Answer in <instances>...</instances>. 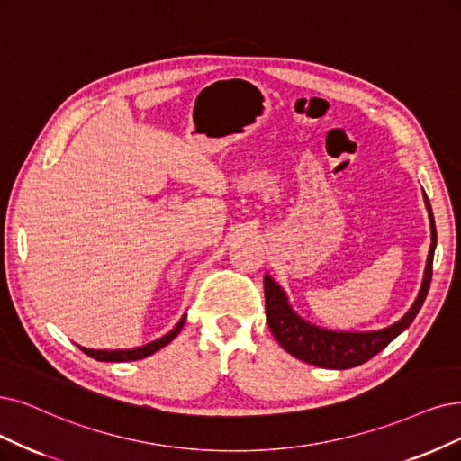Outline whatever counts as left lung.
<instances>
[{
	"instance_id": "1",
	"label": "left lung",
	"mask_w": 461,
	"mask_h": 461,
	"mask_svg": "<svg viewBox=\"0 0 461 461\" xmlns=\"http://www.w3.org/2000/svg\"><path fill=\"white\" fill-rule=\"evenodd\" d=\"M423 201H425V207H428L429 224H431V247L428 254V264H425L421 288L418 293V298L412 303V308L391 327H385L380 330H370V332L329 330V329L317 327L293 310V305L288 303V296L279 283L271 279L269 274L264 276L267 325L285 351H288L291 355H294L296 359L313 366L346 370V368H353L366 363L374 355H378L384 348H387V344L393 342L401 332H404L408 327H411V322L416 319L418 312L421 310L425 296L429 293L431 276H433V257H435V247H437V230H435L433 211L425 192H423Z\"/></svg>"
}]
</instances>
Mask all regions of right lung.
Returning <instances> with one entry per match:
<instances>
[{
    "instance_id": "right-lung-1",
    "label": "right lung",
    "mask_w": 461,
    "mask_h": 461,
    "mask_svg": "<svg viewBox=\"0 0 461 461\" xmlns=\"http://www.w3.org/2000/svg\"><path fill=\"white\" fill-rule=\"evenodd\" d=\"M185 322V315H182V319L176 322V327L167 332L165 336H161L159 339H153V342L140 346V348H132V349H89V348H83V353H87L89 357L96 361H106V363H123V361H139L144 359V357H149L156 351H159L161 348H165L167 344L173 342V339L178 336V332L182 330Z\"/></svg>"
}]
</instances>
